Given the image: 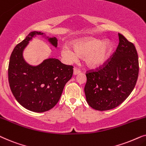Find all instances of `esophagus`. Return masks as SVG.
Here are the masks:
<instances>
[{
	"label": "esophagus",
	"mask_w": 146,
	"mask_h": 146,
	"mask_svg": "<svg viewBox=\"0 0 146 146\" xmlns=\"http://www.w3.org/2000/svg\"><path fill=\"white\" fill-rule=\"evenodd\" d=\"M81 73V71L79 69H77V68L75 67L74 69H73V74H74L75 75L79 74V73Z\"/></svg>",
	"instance_id": "esophagus-1"
}]
</instances>
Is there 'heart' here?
Masks as SVG:
<instances>
[{
	"mask_svg": "<svg viewBox=\"0 0 146 146\" xmlns=\"http://www.w3.org/2000/svg\"><path fill=\"white\" fill-rule=\"evenodd\" d=\"M112 48L110 42H102L93 38L77 41L74 48L69 45L62 47L61 55L68 61H75L79 55L85 56V61L90 67H98L106 61Z\"/></svg>",
	"mask_w": 146,
	"mask_h": 146,
	"instance_id": "b5f03b06",
	"label": "heart"
}]
</instances>
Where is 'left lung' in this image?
<instances>
[{
	"label": "left lung",
	"instance_id": "8db88e82",
	"mask_svg": "<svg viewBox=\"0 0 146 146\" xmlns=\"http://www.w3.org/2000/svg\"><path fill=\"white\" fill-rule=\"evenodd\" d=\"M118 35L119 44L111 58L96 71L86 73L85 94L94 110L106 111L119 106L136 84L139 73L136 48L123 35Z\"/></svg>",
	"mask_w": 146,
	"mask_h": 146
}]
</instances>
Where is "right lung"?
Here are the masks:
<instances>
[{
	"label": "right lung",
	"instance_id": "right-lung-1",
	"mask_svg": "<svg viewBox=\"0 0 146 146\" xmlns=\"http://www.w3.org/2000/svg\"><path fill=\"white\" fill-rule=\"evenodd\" d=\"M36 35L44 36V34L33 31L15 46L10 57L8 75L11 91L17 102L27 110L41 113L50 110L59 102L64 87L73 75V67L55 58L44 60L36 66L27 63L23 58V50ZM46 38L57 47V38Z\"/></svg>",
	"mask_w": 146,
	"mask_h": 146
}]
</instances>
